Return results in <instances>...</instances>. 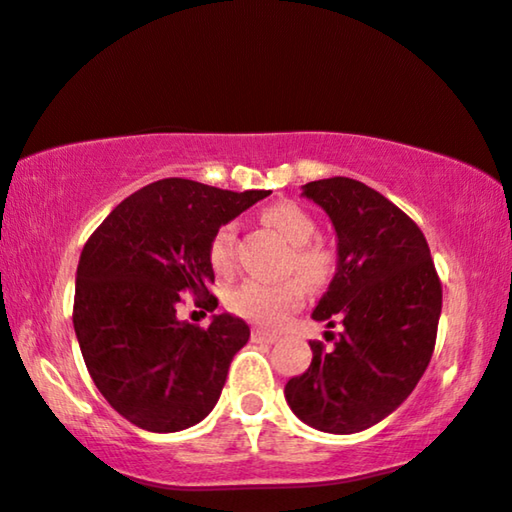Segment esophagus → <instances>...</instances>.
<instances>
[{
	"mask_svg": "<svg viewBox=\"0 0 512 512\" xmlns=\"http://www.w3.org/2000/svg\"><path fill=\"white\" fill-rule=\"evenodd\" d=\"M252 342H257V344H276L278 342V335H276V332L262 330V327H255V330H252Z\"/></svg>",
	"mask_w": 512,
	"mask_h": 512,
	"instance_id": "esophagus-1",
	"label": "esophagus"
}]
</instances>
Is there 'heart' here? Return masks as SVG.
I'll use <instances>...</instances> for the list:
<instances>
[{
  "label": "heart",
  "instance_id": "b5f03b06",
  "mask_svg": "<svg viewBox=\"0 0 512 512\" xmlns=\"http://www.w3.org/2000/svg\"><path fill=\"white\" fill-rule=\"evenodd\" d=\"M262 220L292 245L288 262L290 271H295L306 285H323L330 281L332 271H335V257L323 243L311 241L316 236V222L304 208H299L297 203L281 201L264 208ZM234 243V224H222L210 236L208 260L217 274H227L234 267ZM302 281H297V278L283 283L243 281L227 295V306L231 313L250 320V323L276 327L292 309L302 304Z\"/></svg>",
  "mask_w": 512,
  "mask_h": 512
}]
</instances>
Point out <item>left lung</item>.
Listing matches in <instances>:
<instances>
[{
    "mask_svg": "<svg viewBox=\"0 0 512 512\" xmlns=\"http://www.w3.org/2000/svg\"><path fill=\"white\" fill-rule=\"evenodd\" d=\"M302 189L337 231V271L311 316L339 335L325 332L330 349L311 342L285 400L311 428L360 433L398 410L431 363L442 285L421 229L386 196L351 177Z\"/></svg>",
    "mask_w": 512,
    "mask_h": 512,
    "instance_id": "obj_1",
    "label": "left lung"
}]
</instances>
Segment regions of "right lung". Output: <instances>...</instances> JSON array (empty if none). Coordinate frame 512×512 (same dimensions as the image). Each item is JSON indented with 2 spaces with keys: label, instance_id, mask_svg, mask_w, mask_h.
Listing matches in <instances>:
<instances>
[{
  "label": "right lung",
  "instance_id": "obj_1",
  "mask_svg": "<svg viewBox=\"0 0 512 512\" xmlns=\"http://www.w3.org/2000/svg\"><path fill=\"white\" fill-rule=\"evenodd\" d=\"M269 194L166 177L121 201L86 241L74 332L93 384L131 424L185 431L217 405L250 327L229 313L192 325L177 318V306L192 292L203 309H217L210 236Z\"/></svg>",
  "mask_w": 512,
  "mask_h": 512
}]
</instances>
